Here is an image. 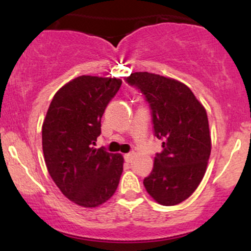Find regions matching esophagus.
<instances>
[{
	"label": "esophagus",
	"instance_id": "esophagus-1",
	"mask_svg": "<svg viewBox=\"0 0 251 251\" xmlns=\"http://www.w3.org/2000/svg\"><path fill=\"white\" fill-rule=\"evenodd\" d=\"M134 157V152H131V153H126L125 155H124V158H125V160L127 163H131L132 159H133Z\"/></svg>",
	"mask_w": 251,
	"mask_h": 251
}]
</instances>
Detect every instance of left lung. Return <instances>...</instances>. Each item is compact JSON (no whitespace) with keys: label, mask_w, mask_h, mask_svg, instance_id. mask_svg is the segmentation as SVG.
<instances>
[{"label":"left lung","mask_w":251,"mask_h":251,"mask_svg":"<svg viewBox=\"0 0 251 251\" xmlns=\"http://www.w3.org/2000/svg\"><path fill=\"white\" fill-rule=\"evenodd\" d=\"M145 97L153 132L163 140L153 169L144 179L149 195L162 205L179 204L203 179L211 152L205 108L184 83L159 74L135 72L125 79Z\"/></svg>","instance_id":"obj_1"}]
</instances>
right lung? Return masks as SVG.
<instances>
[{
    "instance_id": "add662e5",
    "label": "right lung",
    "mask_w": 251,
    "mask_h": 251,
    "mask_svg": "<svg viewBox=\"0 0 251 251\" xmlns=\"http://www.w3.org/2000/svg\"><path fill=\"white\" fill-rule=\"evenodd\" d=\"M120 86L116 77L77 76L56 92L43 120L48 172L68 200L85 208L108 201L123 174L122 154L94 149L103 112Z\"/></svg>"
}]
</instances>
